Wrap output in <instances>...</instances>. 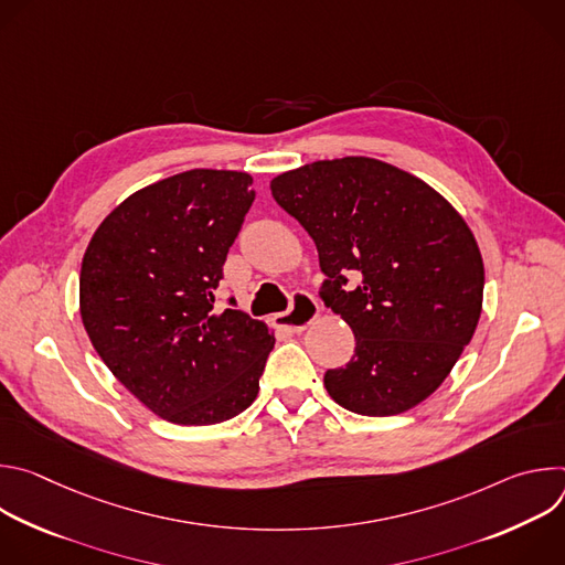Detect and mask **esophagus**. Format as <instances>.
Instances as JSON below:
<instances>
[{
	"mask_svg": "<svg viewBox=\"0 0 565 565\" xmlns=\"http://www.w3.org/2000/svg\"><path fill=\"white\" fill-rule=\"evenodd\" d=\"M317 315H319L317 301L306 292H297L292 299L290 312H277L273 317V324L286 333H299L310 324Z\"/></svg>",
	"mask_w": 565,
	"mask_h": 565,
	"instance_id": "esophagus-1",
	"label": "esophagus"
}]
</instances>
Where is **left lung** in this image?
<instances>
[{"instance_id": "8db88e82", "label": "left lung", "mask_w": 565, "mask_h": 565, "mask_svg": "<svg viewBox=\"0 0 565 565\" xmlns=\"http://www.w3.org/2000/svg\"><path fill=\"white\" fill-rule=\"evenodd\" d=\"M312 236L321 297L355 335V355L324 375L340 407L395 416L427 399L469 344L486 268L454 205L418 177L366 156L317 160L270 181ZM361 284L344 291L345 277Z\"/></svg>"}]
</instances>
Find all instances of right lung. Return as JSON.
<instances>
[{
    "label": "right lung",
    "instance_id": "1",
    "mask_svg": "<svg viewBox=\"0 0 565 565\" xmlns=\"http://www.w3.org/2000/svg\"><path fill=\"white\" fill-rule=\"evenodd\" d=\"M253 201L246 172L174 174L127 196L83 257L79 315L94 349L168 423L216 425L259 393L275 335L246 312L214 306Z\"/></svg>",
    "mask_w": 565,
    "mask_h": 565
}]
</instances>
